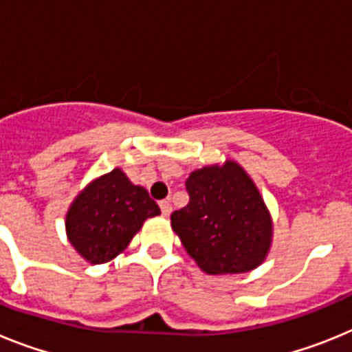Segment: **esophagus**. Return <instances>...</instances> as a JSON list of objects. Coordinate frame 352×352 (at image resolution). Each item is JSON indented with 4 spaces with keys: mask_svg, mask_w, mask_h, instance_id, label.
I'll return each instance as SVG.
<instances>
[{
    "mask_svg": "<svg viewBox=\"0 0 352 352\" xmlns=\"http://www.w3.org/2000/svg\"><path fill=\"white\" fill-rule=\"evenodd\" d=\"M160 210H162V214H164V217H169V214L173 213V204H170V201H162Z\"/></svg>",
    "mask_w": 352,
    "mask_h": 352,
    "instance_id": "34e87169",
    "label": "esophagus"
}]
</instances>
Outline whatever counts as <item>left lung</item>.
<instances>
[{
	"instance_id": "obj_1",
	"label": "left lung",
	"mask_w": 352,
	"mask_h": 352,
	"mask_svg": "<svg viewBox=\"0 0 352 352\" xmlns=\"http://www.w3.org/2000/svg\"><path fill=\"white\" fill-rule=\"evenodd\" d=\"M190 201L170 214V227L208 275H238L266 261L273 219L259 188L236 160L192 170Z\"/></svg>"
}]
</instances>
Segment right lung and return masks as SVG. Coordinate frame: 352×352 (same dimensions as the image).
Returning <instances> with one entry per match:
<instances>
[{
    "instance_id": "1",
    "label": "right lung",
    "mask_w": 352,
    "mask_h": 352,
    "mask_svg": "<svg viewBox=\"0 0 352 352\" xmlns=\"http://www.w3.org/2000/svg\"><path fill=\"white\" fill-rule=\"evenodd\" d=\"M160 214L146 188L133 185L120 167L91 179L72 201L65 217L67 238L89 264L120 256L142 223Z\"/></svg>"
}]
</instances>
